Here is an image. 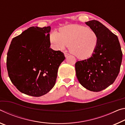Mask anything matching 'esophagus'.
<instances>
[{"mask_svg": "<svg viewBox=\"0 0 125 125\" xmlns=\"http://www.w3.org/2000/svg\"><path fill=\"white\" fill-rule=\"evenodd\" d=\"M64 55H65V57H66H66H67V56H69V55H70V54H69V53H66V52H65V53H64Z\"/></svg>", "mask_w": 125, "mask_h": 125, "instance_id": "34e87169", "label": "esophagus"}]
</instances>
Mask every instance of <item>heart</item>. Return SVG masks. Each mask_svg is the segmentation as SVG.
Listing matches in <instances>:
<instances>
[{
  "mask_svg": "<svg viewBox=\"0 0 125 125\" xmlns=\"http://www.w3.org/2000/svg\"><path fill=\"white\" fill-rule=\"evenodd\" d=\"M50 40L55 50H63L69 45L70 52L82 60L90 58L99 42V36L94 30L76 24L61 28L60 32H51Z\"/></svg>",
  "mask_w": 125,
  "mask_h": 125,
  "instance_id": "heart-1",
  "label": "heart"
}]
</instances>
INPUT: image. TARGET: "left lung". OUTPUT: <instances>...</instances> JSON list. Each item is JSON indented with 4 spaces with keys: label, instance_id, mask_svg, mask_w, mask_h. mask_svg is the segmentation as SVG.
<instances>
[{
    "label": "left lung",
    "instance_id": "1",
    "mask_svg": "<svg viewBox=\"0 0 125 125\" xmlns=\"http://www.w3.org/2000/svg\"><path fill=\"white\" fill-rule=\"evenodd\" d=\"M99 36V45L87 59L75 64L77 78L90 91L99 92L112 84L117 77L122 62V52L117 36L97 20L86 22Z\"/></svg>",
    "mask_w": 125,
    "mask_h": 125
}]
</instances>
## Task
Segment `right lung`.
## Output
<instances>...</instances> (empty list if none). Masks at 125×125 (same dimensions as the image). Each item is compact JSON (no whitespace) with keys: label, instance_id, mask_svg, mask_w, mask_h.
Returning <instances> with one entry per match:
<instances>
[{"label":"right lung","instance_id":"add662e5","mask_svg":"<svg viewBox=\"0 0 125 125\" xmlns=\"http://www.w3.org/2000/svg\"><path fill=\"white\" fill-rule=\"evenodd\" d=\"M50 26H32L12 40L7 67L11 83L26 95L39 97L54 86L64 53L50 48Z\"/></svg>","mask_w":125,"mask_h":125}]
</instances>
